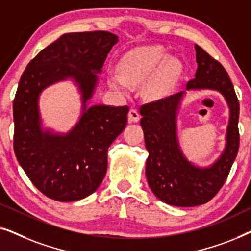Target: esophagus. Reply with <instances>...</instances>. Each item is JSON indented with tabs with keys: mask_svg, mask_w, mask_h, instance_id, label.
Wrapping results in <instances>:
<instances>
[{
	"mask_svg": "<svg viewBox=\"0 0 251 251\" xmlns=\"http://www.w3.org/2000/svg\"><path fill=\"white\" fill-rule=\"evenodd\" d=\"M139 119H140V115H139V113L136 111L135 108H131L129 111V114H128V120H129V122H138L139 121Z\"/></svg>",
	"mask_w": 251,
	"mask_h": 251,
	"instance_id": "34e87169",
	"label": "esophagus"
}]
</instances>
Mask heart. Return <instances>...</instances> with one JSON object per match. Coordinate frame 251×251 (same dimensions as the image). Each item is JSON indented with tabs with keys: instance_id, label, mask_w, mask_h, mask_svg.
<instances>
[{
	"instance_id": "heart-1",
	"label": "heart",
	"mask_w": 251,
	"mask_h": 251,
	"mask_svg": "<svg viewBox=\"0 0 251 251\" xmlns=\"http://www.w3.org/2000/svg\"><path fill=\"white\" fill-rule=\"evenodd\" d=\"M120 76L113 77L111 84L118 89H126L128 84L146 85L151 97H161L170 91L181 72V64L168 57L162 46L138 47L123 57L119 66Z\"/></svg>"
}]
</instances>
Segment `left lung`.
Instances as JSON below:
<instances>
[{
    "label": "left lung",
    "instance_id": "1",
    "mask_svg": "<svg viewBox=\"0 0 251 251\" xmlns=\"http://www.w3.org/2000/svg\"><path fill=\"white\" fill-rule=\"evenodd\" d=\"M198 70L186 90H216L229 107L226 145L210 167L200 168L181 152L177 137V112L185 91L140 107V126L149 157L146 178L151 190L164 203L195 207L210 201L224 185L239 151V100L227 72L222 64L195 44Z\"/></svg>",
    "mask_w": 251,
    "mask_h": 251
}]
</instances>
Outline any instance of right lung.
I'll return each mask as SVG.
<instances>
[{"label": "right lung", "instance_id": "obj_1", "mask_svg": "<svg viewBox=\"0 0 251 251\" xmlns=\"http://www.w3.org/2000/svg\"><path fill=\"white\" fill-rule=\"evenodd\" d=\"M118 41L105 30L64 34L37 53L20 77L13 100V149L34 186L52 200L77 201L94 193L107 170L108 147L126 128L128 106H87ZM67 78L81 92V118L65 135L43 130L40 92Z\"/></svg>", "mask_w": 251, "mask_h": 251}]
</instances>
